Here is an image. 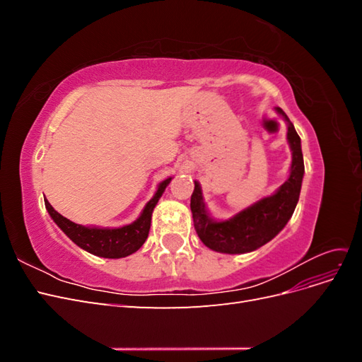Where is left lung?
<instances>
[{
	"label": "left lung",
	"instance_id": "1",
	"mask_svg": "<svg viewBox=\"0 0 362 362\" xmlns=\"http://www.w3.org/2000/svg\"><path fill=\"white\" fill-rule=\"evenodd\" d=\"M278 113L284 116L288 124L287 139L293 151L291 172L288 180L284 182L275 194L269 196L246 208L233 218L225 222H214L208 216L202 201L199 184L194 181L190 208L193 214L194 229L202 243L216 252L223 254H245L252 252L275 237L287 225L299 201L302 178H303V156L300 148V137L296 133L287 115L279 107Z\"/></svg>",
	"mask_w": 362,
	"mask_h": 362
}]
</instances>
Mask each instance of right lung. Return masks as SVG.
<instances>
[{"label":"right lung","instance_id":"right-lung-1","mask_svg":"<svg viewBox=\"0 0 362 362\" xmlns=\"http://www.w3.org/2000/svg\"><path fill=\"white\" fill-rule=\"evenodd\" d=\"M172 178L164 180L160 182L158 190L154 194L146 206L141 211L140 217L136 222L131 225L122 226V228H89L81 226L71 222L69 218L63 217L60 213H57L51 204L45 199V206L52 217V221L59 225L62 231L66 234L75 245H78L81 249L90 252V254L96 257L104 258H124L131 254H134L146 242L149 228H151V217L152 211L161 198L164 189L168 187Z\"/></svg>","mask_w":362,"mask_h":362}]
</instances>
